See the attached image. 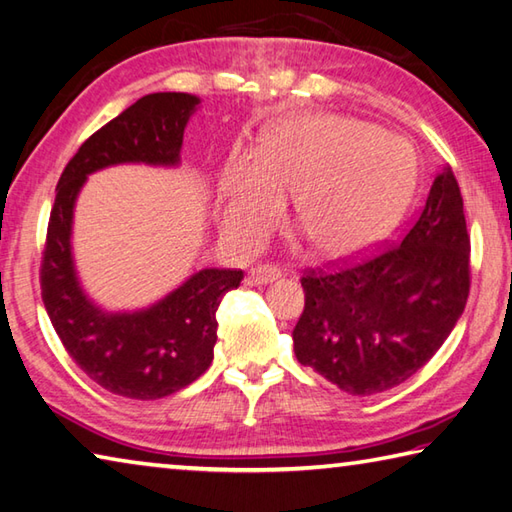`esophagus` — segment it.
I'll return each instance as SVG.
<instances>
[{
	"mask_svg": "<svg viewBox=\"0 0 512 512\" xmlns=\"http://www.w3.org/2000/svg\"><path fill=\"white\" fill-rule=\"evenodd\" d=\"M281 269L272 267V265H260V267H252L245 276V285L249 287H258V285H267V283H274L281 278Z\"/></svg>",
	"mask_w": 512,
	"mask_h": 512,
	"instance_id": "obj_1",
	"label": "esophagus"
}]
</instances>
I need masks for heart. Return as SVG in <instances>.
<instances>
[{
	"mask_svg": "<svg viewBox=\"0 0 512 512\" xmlns=\"http://www.w3.org/2000/svg\"><path fill=\"white\" fill-rule=\"evenodd\" d=\"M417 162L406 140L345 115L278 122L256 156L234 151L218 176L214 218L234 249L258 245L292 196L294 225L323 258H350L390 234Z\"/></svg>",
	"mask_w": 512,
	"mask_h": 512,
	"instance_id": "b5f03b06",
	"label": "heart"
}]
</instances>
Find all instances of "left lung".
I'll list each match as a JSON object with an SVG mask.
<instances>
[{
  "label": "left lung",
  "mask_w": 512,
  "mask_h": 512,
  "mask_svg": "<svg viewBox=\"0 0 512 512\" xmlns=\"http://www.w3.org/2000/svg\"><path fill=\"white\" fill-rule=\"evenodd\" d=\"M292 332L301 365L354 397L403 383L426 365L464 314L470 236L452 169L430 187L401 243L354 267L307 274Z\"/></svg>",
  "instance_id": "left-lung-1"
}]
</instances>
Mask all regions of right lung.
<instances>
[{
    "mask_svg": "<svg viewBox=\"0 0 512 512\" xmlns=\"http://www.w3.org/2000/svg\"><path fill=\"white\" fill-rule=\"evenodd\" d=\"M198 106L191 93L144 95L82 144L55 189L42 260L44 307L73 361L118 397L162 399L205 374L218 339V305L243 272L200 269L142 310H104L75 269V202L86 178L106 167H178L182 136Z\"/></svg>",
    "mask_w": 512,
    "mask_h": 512,
    "instance_id": "right-lung-1",
    "label": "right lung"
}]
</instances>
